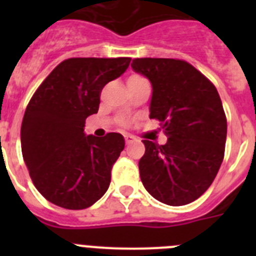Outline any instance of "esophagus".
Instances as JSON below:
<instances>
[{
    "label": "esophagus",
    "mask_w": 256,
    "mask_h": 256,
    "mask_svg": "<svg viewBox=\"0 0 256 256\" xmlns=\"http://www.w3.org/2000/svg\"><path fill=\"white\" fill-rule=\"evenodd\" d=\"M134 141H136V138H134V137H133V136H130V134H126V142L128 144H132V142H134Z\"/></svg>",
    "instance_id": "34e87169"
}]
</instances>
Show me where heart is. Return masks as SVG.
Here are the masks:
<instances>
[{
	"label": "heart",
	"instance_id": "obj_1",
	"mask_svg": "<svg viewBox=\"0 0 256 256\" xmlns=\"http://www.w3.org/2000/svg\"><path fill=\"white\" fill-rule=\"evenodd\" d=\"M132 78H141V76H132Z\"/></svg>",
	"mask_w": 256,
	"mask_h": 256
}]
</instances>
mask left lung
I'll return each mask as SVG.
<instances>
[{
	"instance_id": "8db88e82",
	"label": "left lung",
	"mask_w": 256,
	"mask_h": 256,
	"mask_svg": "<svg viewBox=\"0 0 256 256\" xmlns=\"http://www.w3.org/2000/svg\"><path fill=\"white\" fill-rule=\"evenodd\" d=\"M130 66L150 80V118L168 137L165 144L142 141L144 187L162 204H190L209 188L224 156L227 120L218 91L183 60L134 58Z\"/></svg>"
}]
</instances>
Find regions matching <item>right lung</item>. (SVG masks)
I'll use <instances>...</instances> for the list:
<instances>
[{
    "instance_id": "right-lung-1",
    "label": "right lung",
    "mask_w": 256,
    "mask_h": 256,
    "mask_svg": "<svg viewBox=\"0 0 256 256\" xmlns=\"http://www.w3.org/2000/svg\"><path fill=\"white\" fill-rule=\"evenodd\" d=\"M130 58L62 61L38 87L22 118V151L32 180L44 198L70 210L90 208L108 191L124 137L86 134L106 83L128 69Z\"/></svg>"
}]
</instances>
